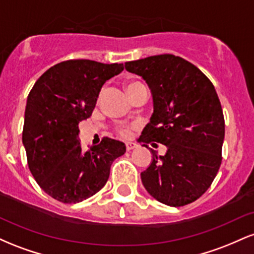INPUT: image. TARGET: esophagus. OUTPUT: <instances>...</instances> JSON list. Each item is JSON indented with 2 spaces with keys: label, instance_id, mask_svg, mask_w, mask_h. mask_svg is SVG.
<instances>
[{
  "label": "esophagus",
  "instance_id": "1",
  "mask_svg": "<svg viewBox=\"0 0 254 254\" xmlns=\"http://www.w3.org/2000/svg\"><path fill=\"white\" fill-rule=\"evenodd\" d=\"M137 148V143L135 142H127V150H132Z\"/></svg>",
  "mask_w": 254,
  "mask_h": 254
}]
</instances>
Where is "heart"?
<instances>
[{"mask_svg": "<svg viewBox=\"0 0 254 254\" xmlns=\"http://www.w3.org/2000/svg\"><path fill=\"white\" fill-rule=\"evenodd\" d=\"M130 84H133V83H130ZM118 131H119V135H121L122 137H129L131 135V129L127 127H121Z\"/></svg>", "mask_w": 254, "mask_h": 254, "instance_id": "obj_1", "label": "heart"}]
</instances>
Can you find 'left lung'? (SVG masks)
Masks as SVG:
<instances>
[{"label":"left lung","mask_w":254,"mask_h":254,"mask_svg":"<svg viewBox=\"0 0 254 254\" xmlns=\"http://www.w3.org/2000/svg\"><path fill=\"white\" fill-rule=\"evenodd\" d=\"M149 87L154 112L139 137L165 144L153 151L141 173L150 196L170 206L198 199L210 188L222 161L224 118L214 84L196 65L174 55H157L125 63Z\"/></svg>","instance_id":"8db88e82"}]
</instances>
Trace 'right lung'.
<instances>
[{
	"instance_id": "1",
	"label": "right lung",
	"mask_w": 254,
	"mask_h": 254,
	"mask_svg": "<svg viewBox=\"0 0 254 254\" xmlns=\"http://www.w3.org/2000/svg\"><path fill=\"white\" fill-rule=\"evenodd\" d=\"M123 64L70 60L51 66L27 97L22 143L38 185L62 203H78L100 191L112 162L127 150L105 137L83 151L78 124L89 118L101 87Z\"/></svg>"
}]
</instances>
